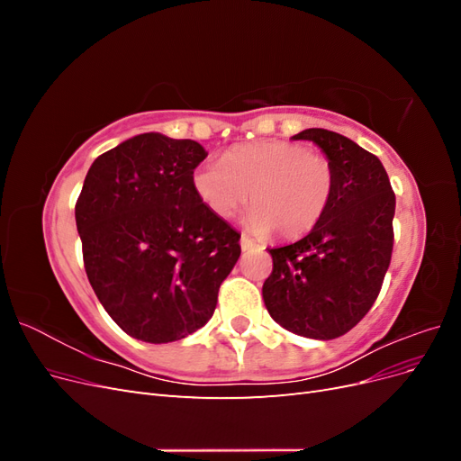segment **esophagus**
<instances>
[{"mask_svg":"<svg viewBox=\"0 0 461 461\" xmlns=\"http://www.w3.org/2000/svg\"><path fill=\"white\" fill-rule=\"evenodd\" d=\"M258 244L252 240V239H249V236H244L242 234V239H240V248L244 249V252H246V249H254Z\"/></svg>","mask_w":461,"mask_h":461,"instance_id":"obj_1","label":"esophagus"}]
</instances>
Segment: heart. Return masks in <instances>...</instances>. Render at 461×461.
<instances>
[{
    "instance_id": "b5f03b06",
    "label": "heart",
    "mask_w": 461,
    "mask_h": 461,
    "mask_svg": "<svg viewBox=\"0 0 461 461\" xmlns=\"http://www.w3.org/2000/svg\"><path fill=\"white\" fill-rule=\"evenodd\" d=\"M334 186L327 156L285 140L236 146L194 173V190L215 217L230 219L252 202L246 227L281 239L308 234L327 213Z\"/></svg>"
}]
</instances>
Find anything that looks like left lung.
I'll return each instance as SVG.
<instances>
[{
	"mask_svg": "<svg viewBox=\"0 0 461 461\" xmlns=\"http://www.w3.org/2000/svg\"><path fill=\"white\" fill-rule=\"evenodd\" d=\"M332 161L337 186L327 213L308 236L273 248L263 283L269 315L300 337L330 340L354 329L379 296L393 256L396 196L379 158L325 129L292 136Z\"/></svg>",
	"mask_w": 461,
	"mask_h": 461,
	"instance_id": "8db88e82",
	"label": "left lung"
}]
</instances>
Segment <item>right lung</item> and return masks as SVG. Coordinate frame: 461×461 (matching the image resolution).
<instances>
[{
	"instance_id": "obj_1",
	"label": "right lung",
	"mask_w": 461,
	"mask_h": 461,
	"mask_svg": "<svg viewBox=\"0 0 461 461\" xmlns=\"http://www.w3.org/2000/svg\"><path fill=\"white\" fill-rule=\"evenodd\" d=\"M194 140L138 134L97 158L75 217L88 281L132 339L175 342L212 319L240 258V234L194 190Z\"/></svg>"
}]
</instances>
